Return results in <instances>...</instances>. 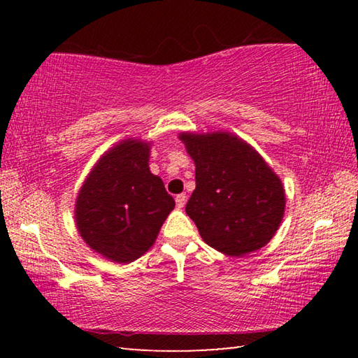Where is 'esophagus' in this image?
<instances>
[{
    "label": "esophagus",
    "mask_w": 358,
    "mask_h": 358,
    "mask_svg": "<svg viewBox=\"0 0 358 358\" xmlns=\"http://www.w3.org/2000/svg\"><path fill=\"white\" fill-rule=\"evenodd\" d=\"M175 202H177V208H183L185 203H186V196H185V194H178V196L175 197Z\"/></svg>",
    "instance_id": "esophagus-1"
}]
</instances>
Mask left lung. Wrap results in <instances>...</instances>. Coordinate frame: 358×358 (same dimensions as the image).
Returning <instances> with one entry per match:
<instances>
[{"mask_svg":"<svg viewBox=\"0 0 358 358\" xmlns=\"http://www.w3.org/2000/svg\"><path fill=\"white\" fill-rule=\"evenodd\" d=\"M196 164V189L186 213L208 246L243 257L275 237L286 210V191L276 172L237 134L180 132Z\"/></svg>","mask_w":358,"mask_h":358,"instance_id":"1","label":"left lung"}]
</instances>
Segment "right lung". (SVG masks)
Returning a JSON list of instances; mask_svg holds the SVG:
<instances>
[{
  "instance_id": "add662e5",
  "label": "right lung",
  "mask_w": 358,
  "mask_h": 358,
  "mask_svg": "<svg viewBox=\"0 0 358 358\" xmlns=\"http://www.w3.org/2000/svg\"><path fill=\"white\" fill-rule=\"evenodd\" d=\"M151 142L128 137L102 155L76 199L78 234L90 250L129 264L155 245L175 208L162 180L150 171Z\"/></svg>"
}]
</instances>
